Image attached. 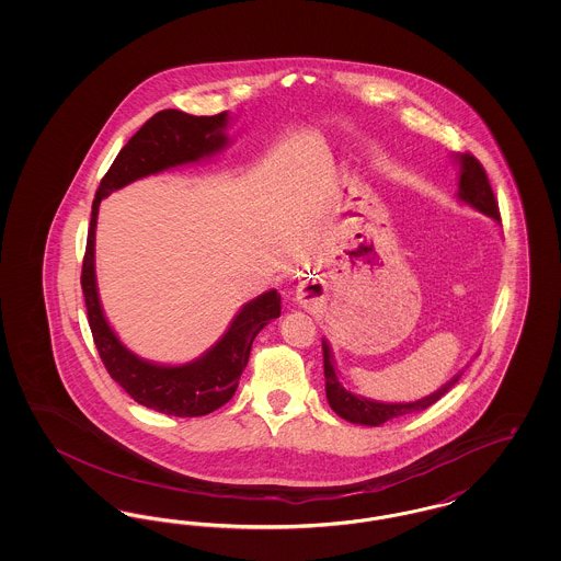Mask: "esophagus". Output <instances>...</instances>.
Segmentation results:
<instances>
[{"instance_id":"34e87169","label":"esophagus","mask_w":561,"mask_h":561,"mask_svg":"<svg viewBox=\"0 0 561 561\" xmlns=\"http://www.w3.org/2000/svg\"><path fill=\"white\" fill-rule=\"evenodd\" d=\"M321 298H323V288H321L318 282H309V284L300 286V288L296 290V296H294V300H296L298 305L307 307V309L318 307L321 302Z\"/></svg>"}]
</instances>
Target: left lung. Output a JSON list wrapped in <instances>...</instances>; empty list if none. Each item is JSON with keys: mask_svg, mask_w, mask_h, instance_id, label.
Instances as JSON below:
<instances>
[{"mask_svg": "<svg viewBox=\"0 0 561 561\" xmlns=\"http://www.w3.org/2000/svg\"><path fill=\"white\" fill-rule=\"evenodd\" d=\"M454 160L460 165V179H458V199L469 204L471 208L480 210L481 214L494 218L496 222H501V213H499V202L494 197V191L490 187V181L485 176V170L480 161L476 160L471 153L467 156H456ZM323 348V376H325V398L330 408L348 423L355 425H370L378 427L391 419H398L403 414H414L421 410H427L428 405H433L439 398H444L454 382H458L460 374H456L450 382H446L442 389H437L435 393H431L427 398L419 401H408V403H382V401H373L362 398V396H353L343 387V382L339 380V374L334 368V359L330 353V345L325 341H321Z\"/></svg>", "mask_w": 561, "mask_h": 561, "instance_id": "1", "label": "left lung"}]
</instances>
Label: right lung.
Listing matches in <instances>:
<instances>
[{
	"mask_svg": "<svg viewBox=\"0 0 561 561\" xmlns=\"http://www.w3.org/2000/svg\"><path fill=\"white\" fill-rule=\"evenodd\" d=\"M227 113L210 117L188 115L176 108L156 113L117 153L92 202V218L81 265V290L94 345L111 378L140 405L170 416H204L233 398L248 364L256 334L279 318L282 296L277 290L256 296L241 307L222 339L199 359L183 366H160L140 359L124 347L103 313L94 275V236L101 199L111 191L158 174L168 168L204 160L225 149L229 138Z\"/></svg>",
	"mask_w": 561,
	"mask_h": 561,
	"instance_id": "obj_1",
	"label": "right lung"
}]
</instances>
